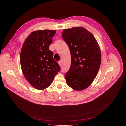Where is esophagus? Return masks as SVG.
Returning <instances> with one entry per match:
<instances>
[{
    "label": "esophagus",
    "mask_w": 126,
    "mask_h": 126,
    "mask_svg": "<svg viewBox=\"0 0 126 126\" xmlns=\"http://www.w3.org/2000/svg\"><path fill=\"white\" fill-rule=\"evenodd\" d=\"M58 64L60 65V66H62V62L61 61H60L58 62Z\"/></svg>",
    "instance_id": "esophagus-1"
}]
</instances>
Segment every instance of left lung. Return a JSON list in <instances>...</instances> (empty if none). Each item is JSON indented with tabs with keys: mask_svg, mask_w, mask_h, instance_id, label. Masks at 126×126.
Instances as JSON below:
<instances>
[{
	"mask_svg": "<svg viewBox=\"0 0 126 126\" xmlns=\"http://www.w3.org/2000/svg\"><path fill=\"white\" fill-rule=\"evenodd\" d=\"M62 36L71 54V66L65 75L66 83L76 90L87 88L95 78L101 63V54L95 38L82 27L64 29Z\"/></svg>",
	"mask_w": 126,
	"mask_h": 126,
	"instance_id": "left-lung-1",
	"label": "left lung"
}]
</instances>
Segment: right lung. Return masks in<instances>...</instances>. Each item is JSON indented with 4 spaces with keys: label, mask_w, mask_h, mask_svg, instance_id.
<instances>
[{
    "label": "right lung",
    "mask_w": 126,
    "mask_h": 126,
    "mask_svg": "<svg viewBox=\"0 0 126 126\" xmlns=\"http://www.w3.org/2000/svg\"><path fill=\"white\" fill-rule=\"evenodd\" d=\"M56 30L32 32L24 41L20 53V64L24 76L39 90L47 88L60 70L58 63L49 50Z\"/></svg>",
    "instance_id": "1"
}]
</instances>
